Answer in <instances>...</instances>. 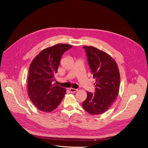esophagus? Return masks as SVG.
<instances>
[{
  "instance_id": "34e87169",
  "label": "esophagus",
  "mask_w": 148,
  "mask_h": 148,
  "mask_svg": "<svg viewBox=\"0 0 148 148\" xmlns=\"http://www.w3.org/2000/svg\"><path fill=\"white\" fill-rule=\"evenodd\" d=\"M78 91V89H75V88H70V91L71 92H75Z\"/></svg>"
}]
</instances>
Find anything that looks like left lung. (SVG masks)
<instances>
[{
    "mask_svg": "<svg viewBox=\"0 0 148 148\" xmlns=\"http://www.w3.org/2000/svg\"><path fill=\"white\" fill-rule=\"evenodd\" d=\"M89 67L95 78V92L87 91L82 103L84 110L91 115L103 114L115 100L120 84V75L116 62L109 54L92 46H83Z\"/></svg>",
    "mask_w": 148,
    "mask_h": 148,
    "instance_id": "obj_1",
    "label": "left lung"
}]
</instances>
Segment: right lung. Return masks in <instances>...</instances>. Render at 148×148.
Instances as JSON below:
<instances>
[{
    "label": "right lung",
    "mask_w": 148,
    "mask_h": 148,
    "mask_svg": "<svg viewBox=\"0 0 148 148\" xmlns=\"http://www.w3.org/2000/svg\"><path fill=\"white\" fill-rule=\"evenodd\" d=\"M73 46L58 44L37 55L29 67L28 95L39 110L50 112L55 110L66 94V89L53 84L62 55Z\"/></svg>",
    "instance_id": "obj_1"
}]
</instances>
